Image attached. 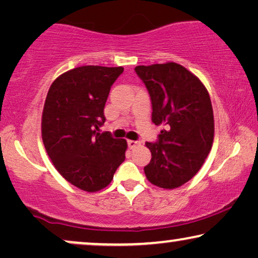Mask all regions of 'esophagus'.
<instances>
[{
  "mask_svg": "<svg viewBox=\"0 0 258 258\" xmlns=\"http://www.w3.org/2000/svg\"><path fill=\"white\" fill-rule=\"evenodd\" d=\"M140 146H141L140 141H133V140L128 141V147L130 148V149H135V148L140 147Z\"/></svg>",
  "mask_w": 258,
  "mask_h": 258,
  "instance_id": "obj_1",
  "label": "esophagus"
}]
</instances>
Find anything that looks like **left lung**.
Listing matches in <instances>:
<instances>
[{
    "label": "left lung",
    "instance_id": "1",
    "mask_svg": "<svg viewBox=\"0 0 258 258\" xmlns=\"http://www.w3.org/2000/svg\"><path fill=\"white\" fill-rule=\"evenodd\" d=\"M135 72L149 91L151 119L165 126L156 143H146L151 160L144 174L160 188H178L199 172L213 147L209 93L199 77L175 62L137 66Z\"/></svg>",
    "mask_w": 258,
    "mask_h": 258
}]
</instances>
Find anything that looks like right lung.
<instances>
[{"mask_svg": "<svg viewBox=\"0 0 258 258\" xmlns=\"http://www.w3.org/2000/svg\"><path fill=\"white\" fill-rule=\"evenodd\" d=\"M123 67L83 66L59 75L49 88L42 114V140L59 174L95 192L111 182L128 144L100 133L104 105Z\"/></svg>", "mask_w": 258, "mask_h": 258, "instance_id": "1", "label": "right lung"}]
</instances>
